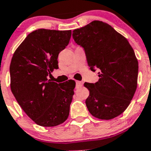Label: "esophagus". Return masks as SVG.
Wrapping results in <instances>:
<instances>
[{
  "label": "esophagus",
  "instance_id": "1",
  "mask_svg": "<svg viewBox=\"0 0 151 151\" xmlns=\"http://www.w3.org/2000/svg\"><path fill=\"white\" fill-rule=\"evenodd\" d=\"M76 87L77 88L82 87V85H83V82H80V81H76Z\"/></svg>",
  "mask_w": 151,
  "mask_h": 151
}]
</instances>
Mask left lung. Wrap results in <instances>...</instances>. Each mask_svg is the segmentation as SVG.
Instances as JSON below:
<instances>
[{"mask_svg":"<svg viewBox=\"0 0 151 151\" xmlns=\"http://www.w3.org/2000/svg\"><path fill=\"white\" fill-rule=\"evenodd\" d=\"M73 38L84 49L91 71L99 70L85 104L92 116L112 119L129 106L137 88L138 63L129 41L110 25L93 21L73 31Z\"/></svg>","mask_w":151,"mask_h":151,"instance_id":"obj_1","label":"left lung"}]
</instances>
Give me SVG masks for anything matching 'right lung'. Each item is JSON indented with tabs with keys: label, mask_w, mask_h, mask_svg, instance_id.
<instances>
[{
	"label": "right lung",
	"mask_w": 151,
	"mask_h": 151,
	"mask_svg": "<svg viewBox=\"0 0 151 151\" xmlns=\"http://www.w3.org/2000/svg\"><path fill=\"white\" fill-rule=\"evenodd\" d=\"M71 33V30L34 31L12 57V93L28 116L41 126H56L69 116L76 82L57 84L48 76L58 69V54L68 45Z\"/></svg>",
	"instance_id": "right-lung-1"
}]
</instances>
